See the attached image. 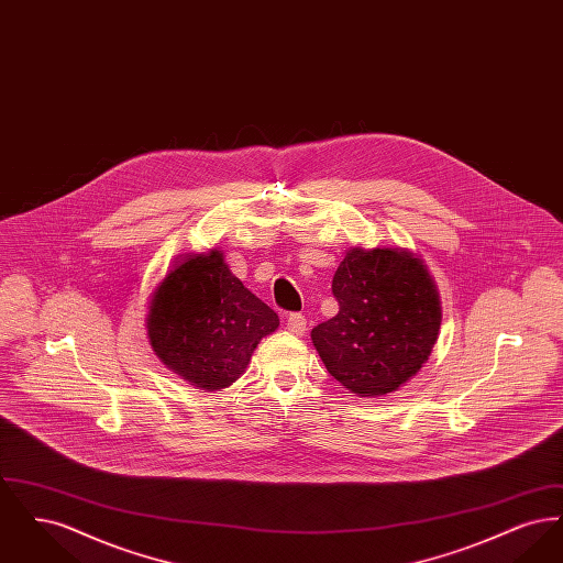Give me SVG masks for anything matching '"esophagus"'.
<instances>
[{
	"label": "esophagus",
	"instance_id": "obj_1",
	"mask_svg": "<svg viewBox=\"0 0 563 563\" xmlns=\"http://www.w3.org/2000/svg\"><path fill=\"white\" fill-rule=\"evenodd\" d=\"M306 317L303 314H299V312H294V314H289V319H287V329L295 333V335H301V333H306Z\"/></svg>",
	"mask_w": 563,
	"mask_h": 563
}]
</instances>
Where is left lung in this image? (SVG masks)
<instances>
[{"label": "left lung", "mask_w": 563, "mask_h": 563, "mask_svg": "<svg viewBox=\"0 0 563 563\" xmlns=\"http://www.w3.org/2000/svg\"><path fill=\"white\" fill-rule=\"evenodd\" d=\"M331 291L340 312L312 329V342L342 386L358 397H379L420 372L439 335L441 306L418 257L352 249Z\"/></svg>", "instance_id": "left-lung-1"}]
</instances>
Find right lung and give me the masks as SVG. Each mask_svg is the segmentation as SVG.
Returning <instances> with one entry per match:
<instances>
[{
  "instance_id": "1",
  "label": "right lung",
  "mask_w": 563,
  "mask_h": 563,
  "mask_svg": "<svg viewBox=\"0 0 563 563\" xmlns=\"http://www.w3.org/2000/svg\"><path fill=\"white\" fill-rule=\"evenodd\" d=\"M278 314L223 264V255L189 257L156 289L147 335L175 374L205 390L236 382Z\"/></svg>"
}]
</instances>
